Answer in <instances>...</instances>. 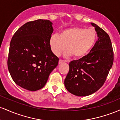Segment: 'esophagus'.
I'll return each instance as SVG.
<instances>
[{
  "instance_id": "obj_1",
  "label": "esophagus",
  "mask_w": 120,
  "mask_h": 120,
  "mask_svg": "<svg viewBox=\"0 0 120 120\" xmlns=\"http://www.w3.org/2000/svg\"><path fill=\"white\" fill-rule=\"evenodd\" d=\"M66 62V60H59V64H62V63H64V62Z\"/></svg>"
}]
</instances>
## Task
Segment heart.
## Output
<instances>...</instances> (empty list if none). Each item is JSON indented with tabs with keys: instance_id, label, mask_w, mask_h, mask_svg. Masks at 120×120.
Returning <instances> with one entry per match:
<instances>
[{
	"instance_id": "heart-1",
	"label": "heart",
	"mask_w": 120,
	"mask_h": 120,
	"mask_svg": "<svg viewBox=\"0 0 120 120\" xmlns=\"http://www.w3.org/2000/svg\"><path fill=\"white\" fill-rule=\"evenodd\" d=\"M96 40L95 29L73 27L64 29L60 34L52 35L49 44L52 52L56 56H60L67 46L66 56L80 58L89 52Z\"/></svg>"
}]
</instances>
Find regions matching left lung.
Listing matches in <instances>:
<instances>
[{
    "label": "left lung",
    "mask_w": 120,
    "mask_h": 120,
    "mask_svg": "<svg viewBox=\"0 0 120 120\" xmlns=\"http://www.w3.org/2000/svg\"><path fill=\"white\" fill-rule=\"evenodd\" d=\"M91 24L97 32L98 41L88 54L69 63V71L64 82L67 91L78 96H88L100 89L113 63L109 36L96 24Z\"/></svg>",
    "instance_id": "obj_1"
}]
</instances>
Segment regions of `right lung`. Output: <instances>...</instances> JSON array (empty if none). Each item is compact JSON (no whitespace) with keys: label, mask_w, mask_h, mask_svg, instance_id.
<instances>
[{"label":"right lung","mask_w":120,"mask_h":120,"mask_svg":"<svg viewBox=\"0 0 120 120\" xmlns=\"http://www.w3.org/2000/svg\"><path fill=\"white\" fill-rule=\"evenodd\" d=\"M52 22L38 19L24 24L10 42L8 68L16 84L29 91L43 88L59 58L50 46Z\"/></svg>","instance_id":"right-lung-1"}]
</instances>
